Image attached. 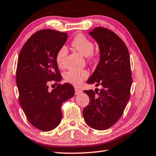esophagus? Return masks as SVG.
<instances>
[{"label":"esophagus","mask_w":156,"mask_h":156,"mask_svg":"<svg viewBox=\"0 0 156 156\" xmlns=\"http://www.w3.org/2000/svg\"><path fill=\"white\" fill-rule=\"evenodd\" d=\"M82 93V91L80 89H79L78 88H75V94L76 95H79Z\"/></svg>","instance_id":"esophagus-1"}]
</instances>
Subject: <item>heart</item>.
Segmentation results:
<instances>
[{
	"instance_id": "b5f03b06",
	"label": "heart",
	"mask_w": 156,
	"mask_h": 156,
	"mask_svg": "<svg viewBox=\"0 0 156 156\" xmlns=\"http://www.w3.org/2000/svg\"><path fill=\"white\" fill-rule=\"evenodd\" d=\"M72 44L76 50L83 56L87 57L88 61L92 62L95 59L94 53V45L92 42L83 34H78L73 39ZM67 55V49L65 46H62L57 51L56 55V62L58 67L62 68L65 65V60ZM89 73L85 69H72L66 72L64 79L66 83L73 86L78 87L82 83L89 77Z\"/></svg>"
}]
</instances>
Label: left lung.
Here are the masks:
<instances>
[{"mask_svg": "<svg viewBox=\"0 0 156 156\" xmlns=\"http://www.w3.org/2000/svg\"><path fill=\"white\" fill-rule=\"evenodd\" d=\"M89 34L98 44L100 61L87 83L102 89L84 91L90 101L83 117L90 127L105 130L120 119L130 98V57L125 43L112 31L99 27Z\"/></svg>", "mask_w": 156, "mask_h": 156, "instance_id": "8db88e82", "label": "left lung"}]
</instances>
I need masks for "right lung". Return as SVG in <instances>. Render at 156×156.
I'll return each mask as SVG.
<instances>
[{
  "label": "right lung",
  "instance_id": "add662e5",
  "mask_svg": "<svg viewBox=\"0 0 156 156\" xmlns=\"http://www.w3.org/2000/svg\"><path fill=\"white\" fill-rule=\"evenodd\" d=\"M67 33L42 30L34 34L20 50L16 69L19 103L27 120L43 131L53 130L62 119L61 105L74 95L72 84H49L62 80L56 55L67 41Z\"/></svg>",
  "mask_w": 156,
  "mask_h": 156
}]
</instances>
